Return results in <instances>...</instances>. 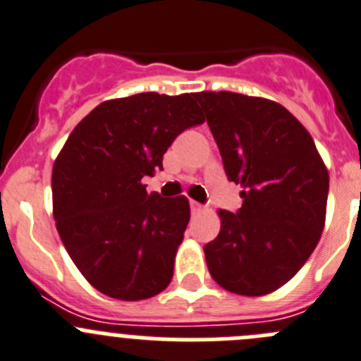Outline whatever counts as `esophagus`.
Returning a JSON list of instances; mask_svg holds the SVG:
<instances>
[{"label": "esophagus", "instance_id": "34e87169", "mask_svg": "<svg viewBox=\"0 0 361 361\" xmlns=\"http://www.w3.org/2000/svg\"><path fill=\"white\" fill-rule=\"evenodd\" d=\"M190 210H192V214L196 215V214H201V212H204V207L203 204L196 203V201H190Z\"/></svg>", "mask_w": 361, "mask_h": 361}]
</instances>
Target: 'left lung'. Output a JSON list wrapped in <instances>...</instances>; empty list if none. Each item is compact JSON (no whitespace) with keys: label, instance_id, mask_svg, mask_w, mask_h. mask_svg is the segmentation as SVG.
<instances>
[{"label":"left lung","instance_id":"8db88e82","mask_svg":"<svg viewBox=\"0 0 361 361\" xmlns=\"http://www.w3.org/2000/svg\"><path fill=\"white\" fill-rule=\"evenodd\" d=\"M240 185L237 214L219 210L221 231L204 245L222 288L257 298L278 290L305 265L326 222L329 174L312 135L276 101L230 90L194 94Z\"/></svg>","mask_w":361,"mask_h":361}]
</instances>
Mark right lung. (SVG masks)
Listing matches in <instances>:
<instances>
[{"mask_svg": "<svg viewBox=\"0 0 361 361\" xmlns=\"http://www.w3.org/2000/svg\"><path fill=\"white\" fill-rule=\"evenodd\" d=\"M201 123L194 94L140 92L99 103L67 137L53 164V217L71 260L101 294L142 301L173 279L190 204L147 194L142 180Z\"/></svg>", "mask_w": 361, "mask_h": 361, "instance_id": "obj_1", "label": "right lung"}]
</instances>
